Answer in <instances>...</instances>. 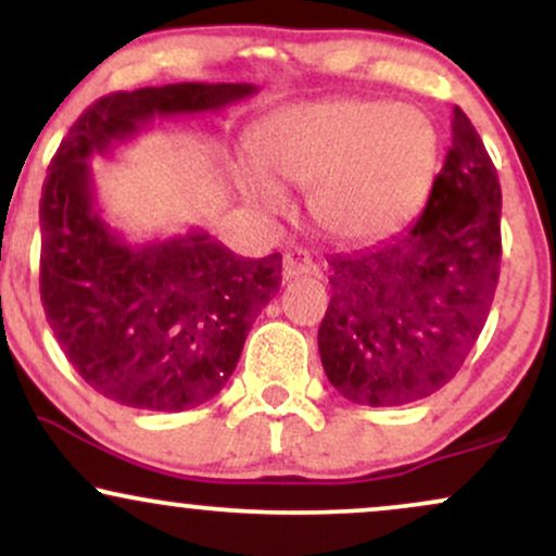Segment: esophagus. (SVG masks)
<instances>
[{
    "label": "esophagus",
    "mask_w": 556,
    "mask_h": 556,
    "mask_svg": "<svg viewBox=\"0 0 556 556\" xmlns=\"http://www.w3.org/2000/svg\"><path fill=\"white\" fill-rule=\"evenodd\" d=\"M318 266L311 261L305 251H292L287 253L282 261V277L285 279H298V277H316Z\"/></svg>",
    "instance_id": "esophagus-1"
}]
</instances>
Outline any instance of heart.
I'll list each match as a JSON object with an SVG mask.
<instances>
[{"instance_id":"heart-1","label":"heart","mask_w":556,"mask_h":556,"mask_svg":"<svg viewBox=\"0 0 556 556\" xmlns=\"http://www.w3.org/2000/svg\"><path fill=\"white\" fill-rule=\"evenodd\" d=\"M258 164H240L242 195L285 212L282 185L308 190L311 216L340 242L397 232L424 203L437 169V130L413 106L331 99L274 114L253 140Z\"/></svg>"}]
</instances>
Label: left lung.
I'll return each instance as SVG.
<instances>
[{
	"label": "left lung",
	"mask_w": 556,
	"mask_h": 556,
	"mask_svg": "<svg viewBox=\"0 0 556 556\" xmlns=\"http://www.w3.org/2000/svg\"><path fill=\"white\" fill-rule=\"evenodd\" d=\"M502 188L460 106L429 203L407 232L331 256L318 353L331 387L371 407L429 397L486 324L502 258Z\"/></svg>",
	"instance_id": "1"
}]
</instances>
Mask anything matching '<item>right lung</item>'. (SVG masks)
I'll list each match as a JSON object with an SVG mask.
<instances>
[{
	"mask_svg": "<svg viewBox=\"0 0 556 556\" xmlns=\"http://www.w3.org/2000/svg\"><path fill=\"white\" fill-rule=\"evenodd\" d=\"M251 83H172L101 96L70 127L41 190V303L86 384L138 410L180 413L227 384L282 256L242 258L206 229L125 240L101 216L93 156H112L154 117L219 112Z\"/></svg>",
	"mask_w": 556,
	"mask_h": 556,
	"instance_id": "1",
	"label": "right lung"
}]
</instances>
